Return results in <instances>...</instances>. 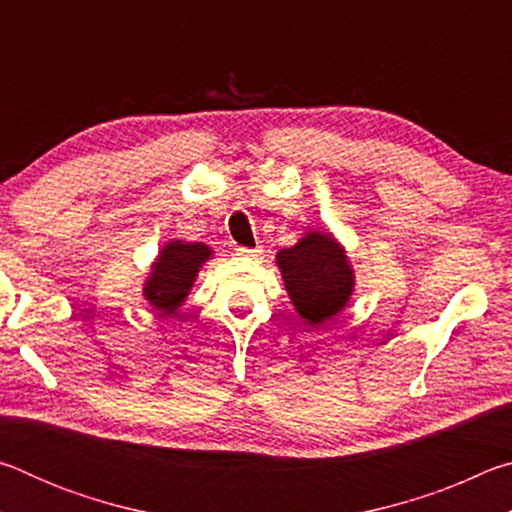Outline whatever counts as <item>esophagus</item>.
Returning a JSON list of instances; mask_svg holds the SVG:
<instances>
[{"mask_svg":"<svg viewBox=\"0 0 512 512\" xmlns=\"http://www.w3.org/2000/svg\"><path fill=\"white\" fill-rule=\"evenodd\" d=\"M235 253L239 257H255L257 253H262V250H259V248H248V246H237Z\"/></svg>","mask_w":512,"mask_h":512,"instance_id":"1","label":"esophagus"}]
</instances>
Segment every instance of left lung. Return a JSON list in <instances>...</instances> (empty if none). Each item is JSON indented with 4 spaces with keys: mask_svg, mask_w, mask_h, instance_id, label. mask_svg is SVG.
<instances>
[{
    "mask_svg": "<svg viewBox=\"0 0 512 512\" xmlns=\"http://www.w3.org/2000/svg\"><path fill=\"white\" fill-rule=\"evenodd\" d=\"M284 284L307 325H320L345 307L354 277L343 250L325 232H309L300 244L277 253Z\"/></svg>",
    "mask_w": 512,
    "mask_h": 512,
    "instance_id": "8db88e82",
    "label": "left lung"
}]
</instances>
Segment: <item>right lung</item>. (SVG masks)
<instances>
[{"instance_id": "obj_1", "label": "right lung", "mask_w": 512, "mask_h": 512, "mask_svg": "<svg viewBox=\"0 0 512 512\" xmlns=\"http://www.w3.org/2000/svg\"><path fill=\"white\" fill-rule=\"evenodd\" d=\"M210 257V250L203 244H183L171 241L164 246L160 259L153 264L151 280L146 282V298L151 305L162 309L164 314H173L185 300L192 287L198 268Z\"/></svg>"}]
</instances>
